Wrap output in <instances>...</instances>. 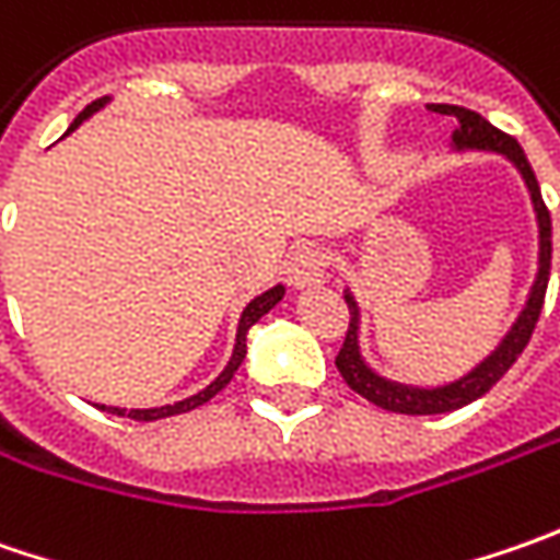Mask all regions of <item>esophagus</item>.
Here are the masks:
<instances>
[{
  "instance_id": "34e87169",
  "label": "esophagus",
  "mask_w": 560,
  "mask_h": 560,
  "mask_svg": "<svg viewBox=\"0 0 560 560\" xmlns=\"http://www.w3.org/2000/svg\"><path fill=\"white\" fill-rule=\"evenodd\" d=\"M290 283L305 290V287H320L327 280V255L317 246H299L290 255Z\"/></svg>"
}]
</instances>
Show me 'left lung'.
Instances as JSON below:
<instances>
[{"label":"left lung","instance_id":"1","mask_svg":"<svg viewBox=\"0 0 560 560\" xmlns=\"http://www.w3.org/2000/svg\"><path fill=\"white\" fill-rule=\"evenodd\" d=\"M440 115L455 118V133L452 142L455 149H489V152H499L505 155L508 162H514V167L521 171L524 184L529 189V199L536 208V221H539V273H536V283L529 290L527 305L521 317L514 320V327L508 330V336L499 342V349L492 355L480 361L470 374H464L462 380L448 383V386H436V389H420V386H405V383H393L386 376L374 374L364 358L358 352V305L352 299V292H346V305H349V330L342 339V349L336 355V368L342 380L349 383V389H355L358 396L374 401L376 408L383 411H396V415H445V411H458L464 405L477 401L486 396L502 376L508 374V368L521 358V352L527 349L529 336L536 330V320L542 312V302H546V287H549V270H551V214L546 202H542V192L536 184V174L529 167L527 155L521 149V142L514 137L502 133L499 127H492L483 115L462 108V105H436Z\"/></svg>","mask_w":560,"mask_h":560}]
</instances>
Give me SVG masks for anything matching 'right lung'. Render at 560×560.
Listing matches in <instances>:
<instances>
[{
    "mask_svg": "<svg viewBox=\"0 0 560 560\" xmlns=\"http://www.w3.org/2000/svg\"><path fill=\"white\" fill-rule=\"evenodd\" d=\"M105 102H108V96H102V98H96V102H90V105H86V108H83V112H80V115L74 118L71 130H74V127H80V124L90 118L93 112H98V108H102ZM71 130H68V133H71ZM283 292H287L283 287H273V290L261 292L258 299H252V302H248L246 312H243V317H240V330H236V346H233V358L226 361V368L221 371V376H218V380H214L211 386H205L202 393H196V396L184 398V401H174V405H162V408H130V411H127V408H105V405H98V408H102V411H112V415H118V418L162 420V418H171V415H186V411H192V408L205 405L208 398L218 396V393L224 389L226 383L233 380V374L240 371V364H243V358H246L248 327H252V324H258V320H261V317H265V314H268L270 308H273V305H277V302L283 299Z\"/></svg>",
    "mask_w": 560,
    "mask_h": 560,
    "instance_id": "1",
    "label": "right lung"
}]
</instances>
